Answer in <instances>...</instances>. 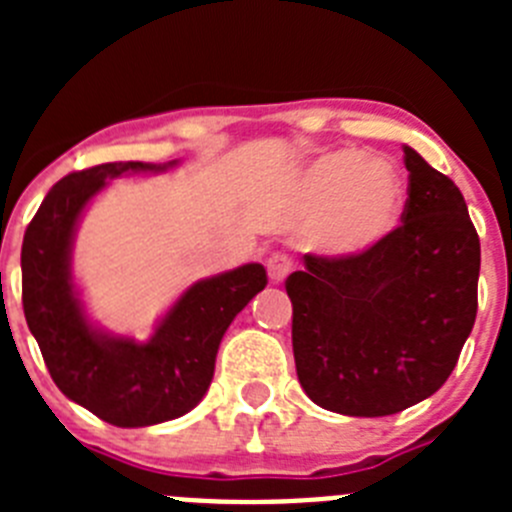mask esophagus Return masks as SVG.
<instances>
[{
    "instance_id": "esophagus-1",
    "label": "esophagus",
    "mask_w": 512,
    "mask_h": 512,
    "mask_svg": "<svg viewBox=\"0 0 512 512\" xmlns=\"http://www.w3.org/2000/svg\"><path fill=\"white\" fill-rule=\"evenodd\" d=\"M266 271H269L271 282L282 284L289 271H292V259H289L287 253H271L269 261H266Z\"/></svg>"
}]
</instances>
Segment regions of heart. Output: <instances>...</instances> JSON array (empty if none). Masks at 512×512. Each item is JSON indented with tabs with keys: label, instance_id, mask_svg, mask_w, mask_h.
Here are the masks:
<instances>
[{
	"label": "heart",
	"instance_id": "obj_1",
	"mask_svg": "<svg viewBox=\"0 0 512 512\" xmlns=\"http://www.w3.org/2000/svg\"><path fill=\"white\" fill-rule=\"evenodd\" d=\"M312 241L338 259H356L382 246L405 207L402 174L390 158L338 151L312 161L302 179Z\"/></svg>",
	"mask_w": 512,
	"mask_h": 512
}]
</instances>
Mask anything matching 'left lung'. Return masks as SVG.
<instances>
[{"label": "left lung", "instance_id": "left-lung-1", "mask_svg": "<svg viewBox=\"0 0 512 512\" xmlns=\"http://www.w3.org/2000/svg\"><path fill=\"white\" fill-rule=\"evenodd\" d=\"M402 225L356 259H302L287 277L292 348L315 405L382 418L418 405L454 372L477 318L479 235L449 176L402 146Z\"/></svg>", "mask_w": 512, "mask_h": 512}]
</instances>
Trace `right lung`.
<instances>
[{"mask_svg":"<svg viewBox=\"0 0 512 512\" xmlns=\"http://www.w3.org/2000/svg\"><path fill=\"white\" fill-rule=\"evenodd\" d=\"M171 166L176 161H117L63 176L45 194L22 241V307L53 382L69 400L117 428H146L189 413L210 387L228 325L266 287L261 264L200 279L143 343L89 320L71 277L81 215L110 179Z\"/></svg>","mask_w":512,"mask_h":512,"instance_id":"1","label":"right lung"}]
</instances>
